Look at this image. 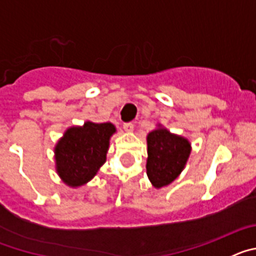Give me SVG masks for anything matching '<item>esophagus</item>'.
<instances>
[{"label":"esophagus","mask_w":256,"mask_h":256,"mask_svg":"<svg viewBox=\"0 0 256 256\" xmlns=\"http://www.w3.org/2000/svg\"><path fill=\"white\" fill-rule=\"evenodd\" d=\"M123 128H124V130H126V132L130 133V132H133V130H134V126H133L132 123H126L123 126Z\"/></svg>","instance_id":"34e87169"}]
</instances>
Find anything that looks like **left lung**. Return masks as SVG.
Listing matches in <instances>:
<instances>
[{
    "mask_svg": "<svg viewBox=\"0 0 256 256\" xmlns=\"http://www.w3.org/2000/svg\"><path fill=\"white\" fill-rule=\"evenodd\" d=\"M191 154V144L159 124L148 134L146 173L155 188L168 186L182 173Z\"/></svg>",
    "mask_w": 256,
    "mask_h": 256,
    "instance_id": "obj_1",
    "label": "left lung"
}]
</instances>
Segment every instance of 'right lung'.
I'll use <instances>...</instances> for the list:
<instances>
[{
  "instance_id": "1",
  "label": "right lung",
  "mask_w": 256,
  "mask_h": 256,
  "mask_svg": "<svg viewBox=\"0 0 256 256\" xmlns=\"http://www.w3.org/2000/svg\"><path fill=\"white\" fill-rule=\"evenodd\" d=\"M116 132L112 123L84 122L68 128L55 146L56 172L61 180L76 188L88 183L105 164L112 136Z\"/></svg>"
}]
</instances>
